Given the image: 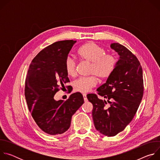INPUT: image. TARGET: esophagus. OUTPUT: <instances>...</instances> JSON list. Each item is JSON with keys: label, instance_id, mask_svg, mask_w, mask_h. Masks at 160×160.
<instances>
[{"label": "esophagus", "instance_id": "obj_1", "mask_svg": "<svg viewBox=\"0 0 160 160\" xmlns=\"http://www.w3.org/2000/svg\"><path fill=\"white\" fill-rule=\"evenodd\" d=\"M83 99H84L85 102L87 101V95H86V94H83Z\"/></svg>", "mask_w": 160, "mask_h": 160}]
</instances>
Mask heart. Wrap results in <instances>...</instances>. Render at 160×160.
<instances>
[{"label":"heart","instance_id":"b5f03b06","mask_svg":"<svg viewBox=\"0 0 160 160\" xmlns=\"http://www.w3.org/2000/svg\"><path fill=\"white\" fill-rule=\"evenodd\" d=\"M77 54L80 59L92 62L90 73L95 74L101 79L108 78L115 70L117 63V59L115 55L106 54L103 48L94 42H89L82 45L78 50ZM64 69L68 75H75L76 69L75 60L70 57L66 58ZM97 83V78L94 75L80 77L74 82V88L78 92H87L95 87Z\"/></svg>","mask_w":160,"mask_h":160}]
</instances>
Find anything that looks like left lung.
<instances>
[{"instance_id": "left-lung-1", "label": "left lung", "mask_w": 160, "mask_h": 160, "mask_svg": "<svg viewBox=\"0 0 160 160\" xmlns=\"http://www.w3.org/2000/svg\"><path fill=\"white\" fill-rule=\"evenodd\" d=\"M110 48L120 58L106 83L97 89L98 94L107 101L94 94L87 96L93 104L92 118L96 130L108 137L116 135L130 123L144 91L142 69L138 58L118 43H112ZM107 102L110 104L108 106Z\"/></svg>"}]
</instances>
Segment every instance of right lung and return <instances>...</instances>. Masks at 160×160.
I'll return each instance as SVG.
<instances>
[{
  "label": "right lung",
  "instance_id": "1",
  "mask_svg": "<svg viewBox=\"0 0 160 160\" xmlns=\"http://www.w3.org/2000/svg\"><path fill=\"white\" fill-rule=\"evenodd\" d=\"M76 40L56 42L42 50L32 60L28 71L25 95L37 125L49 135L62 134L68 130L72 117L83 104L80 92L66 101H56L59 87L69 82L64 62Z\"/></svg>",
  "mask_w": 160,
  "mask_h": 160
}]
</instances>
